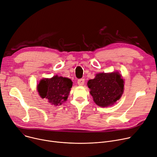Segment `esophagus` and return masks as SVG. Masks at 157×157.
Wrapping results in <instances>:
<instances>
[{
	"instance_id": "obj_1",
	"label": "esophagus",
	"mask_w": 157,
	"mask_h": 157,
	"mask_svg": "<svg viewBox=\"0 0 157 157\" xmlns=\"http://www.w3.org/2000/svg\"><path fill=\"white\" fill-rule=\"evenodd\" d=\"M84 82H85V80H84V78H80V79H78V81H77L78 84L79 86H81L84 85Z\"/></svg>"
}]
</instances>
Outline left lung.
Here are the masks:
<instances>
[{
  "label": "left lung",
  "instance_id": "obj_1",
  "mask_svg": "<svg viewBox=\"0 0 157 157\" xmlns=\"http://www.w3.org/2000/svg\"><path fill=\"white\" fill-rule=\"evenodd\" d=\"M87 86L94 103L101 107H108L121 98L124 80L118 71L99 73L88 81Z\"/></svg>",
  "mask_w": 157,
  "mask_h": 157
}]
</instances>
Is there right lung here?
Instances as JSON below:
<instances>
[{
  "label": "right lung",
  "instance_id": "1",
  "mask_svg": "<svg viewBox=\"0 0 157 157\" xmlns=\"http://www.w3.org/2000/svg\"><path fill=\"white\" fill-rule=\"evenodd\" d=\"M73 82L71 79L55 75L43 78L37 85V90L42 98L47 99L52 105H61L67 100Z\"/></svg>",
  "mask_w": 157,
  "mask_h": 157
}]
</instances>
